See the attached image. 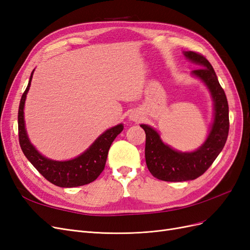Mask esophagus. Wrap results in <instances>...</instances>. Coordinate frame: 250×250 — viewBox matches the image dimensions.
<instances>
[{
  "instance_id": "1",
  "label": "esophagus",
  "mask_w": 250,
  "mask_h": 250,
  "mask_svg": "<svg viewBox=\"0 0 250 250\" xmlns=\"http://www.w3.org/2000/svg\"><path fill=\"white\" fill-rule=\"evenodd\" d=\"M129 119L130 121H133V122H138V121L141 120V115L139 112H132L129 116Z\"/></svg>"
}]
</instances>
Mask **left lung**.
I'll return each instance as SVG.
<instances>
[{"label":"left lung","mask_w":250,"mask_h":250,"mask_svg":"<svg viewBox=\"0 0 250 250\" xmlns=\"http://www.w3.org/2000/svg\"><path fill=\"white\" fill-rule=\"evenodd\" d=\"M184 55L199 67L192 71L209 90L213 99L214 115L209 132L202 145L191 152L173 149L161 139L153 127L141 124L146 133L145 157L148 170L152 175L164 181H186L201 176L221 152L229 129V103L217 75L208 60L192 51H184Z\"/></svg>","instance_id":"obj_1"}]
</instances>
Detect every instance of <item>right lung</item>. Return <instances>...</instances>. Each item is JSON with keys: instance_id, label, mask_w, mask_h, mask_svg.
Wrapping results in <instances>:
<instances>
[{"instance_id": "obj_1", "label": "right lung", "mask_w": 250, "mask_h": 250, "mask_svg": "<svg viewBox=\"0 0 250 250\" xmlns=\"http://www.w3.org/2000/svg\"><path fill=\"white\" fill-rule=\"evenodd\" d=\"M34 70L30 76L28 86L22 94L19 107L20 145L28 161L51 184L62 188H74L93 183L104 170L111 143L123 130V124H118L105 130L84 152L69 161H54L43 156L30 142L26 130L24 108Z\"/></svg>"}]
</instances>
